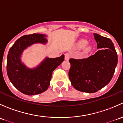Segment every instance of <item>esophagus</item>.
Returning a JSON list of instances; mask_svg holds the SVG:
<instances>
[{"mask_svg": "<svg viewBox=\"0 0 123 123\" xmlns=\"http://www.w3.org/2000/svg\"><path fill=\"white\" fill-rule=\"evenodd\" d=\"M70 58V54L69 53H66L65 54V60H68Z\"/></svg>", "mask_w": 123, "mask_h": 123, "instance_id": "1", "label": "esophagus"}]
</instances>
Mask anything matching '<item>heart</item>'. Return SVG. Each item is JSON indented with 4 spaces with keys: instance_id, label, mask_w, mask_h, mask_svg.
I'll return each instance as SVG.
<instances>
[{
    "instance_id": "b5f03b06",
    "label": "heart",
    "mask_w": 123,
    "mask_h": 123,
    "mask_svg": "<svg viewBox=\"0 0 123 123\" xmlns=\"http://www.w3.org/2000/svg\"><path fill=\"white\" fill-rule=\"evenodd\" d=\"M87 42L86 41L81 40V42L79 43V46H80V47H85L87 45Z\"/></svg>"
}]
</instances>
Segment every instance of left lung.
Listing matches in <instances>:
<instances>
[{
    "instance_id": "obj_1",
    "label": "left lung",
    "mask_w": 123,
    "mask_h": 123,
    "mask_svg": "<svg viewBox=\"0 0 123 123\" xmlns=\"http://www.w3.org/2000/svg\"><path fill=\"white\" fill-rule=\"evenodd\" d=\"M98 51L87 58H71L69 80L76 90L95 93L110 83L117 65L118 56L110 38L94 33Z\"/></svg>"
}]
</instances>
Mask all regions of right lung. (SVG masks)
I'll return each instance as SVG.
<instances>
[{"mask_svg":"<svg viewBox=\"0 0 123 123\" xmlns=\"http://www.w3.org/2000/svg\"><path fill=\"white\" fill-rule=\"evenodd\" d=\"M45 36L37 33L24 35L18 38L9 50L6 65L9 79L25 95H35L46 91L50 85L52 72L64 61V55L56 58H47L33 69L27 68L21 62L19 58L24 49L33 43H46Z\"/></svg>","mask_w":123,"mask_h":123,"instance_id":"add662e5","label":"right lung"}]
</instances>
